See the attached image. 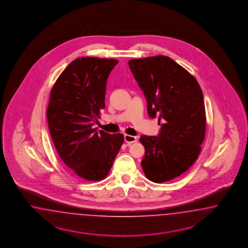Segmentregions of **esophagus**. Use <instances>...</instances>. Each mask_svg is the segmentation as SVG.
Here are the masks:
<instances>
[{"label": "esophagus", "mask_w": 248, "mask_h": 248, "mask_svg": "<svg viewBox=\"0 0 248 248\" xmlns=\"http://www.w3.org/2000/svg\"><path fill=\"white\" fill-rule=\"evenodd\" d=\"M124 141L127 143H135L137 141V138L133 135H124Z\"/></svg>", "instance_id": "1"}]
</instances>
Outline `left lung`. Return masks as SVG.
<instances>
[{"label": "left lung", "mask_w": 248, "mask_h": 248, "mask_svg": "<svg viewBox=\"0 0 248 248\" xmlns=\"http://www.w3.org/2000/svg\"><path fill=\"white\" fill-rule=\"evenodd\" d=\"M147 100L151 118L163 119L159 136L142 135V160L148 180L162 184L187 171L200 155L205 135V109L198 82L170 57L128 62Z\"/></svg>", "instance_id": "8db88e82"}]
</instances>
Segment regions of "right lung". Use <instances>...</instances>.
<instances>
[{
	"mask_svg": "<svg viewBox=\"0 0 248 248\" xmlns=\"http://www.w3.org/2000/svg\"><path fill=\"white\" fill-rule=\"evenodd\" d=\"M117 62L77 58L61 74L50 93L46 115L53 144L62 162L84 180L105 179L124 143L122 134L92 128L105 107L107 78Z\"/></svg>",
	"mask_w": 248,
	"mask_h": 248,
	"instance_id": "right-lung-1",
	"label": "right lung"
}]
</instances>
